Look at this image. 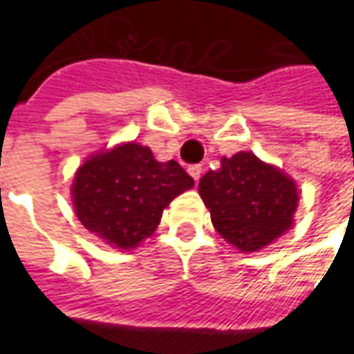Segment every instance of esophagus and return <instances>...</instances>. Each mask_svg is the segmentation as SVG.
<instances>
[{
    "label": "esophagus",
    "mask_w": 354,
    "mask_h": 354,
    "mask_svg": "<svg viewBox=\"0 0 354 354\" xmlns=\"http://www.w3.org/2000/svg\"><path fill=\"white\" fill-rule=\"evenodd\" d=\"M189 175H191L195 181H198L201 175H203V167H201V165H191V167H189Z\"/></svg>",
    "instance_id": "esophagus-1"
}]
</instances>
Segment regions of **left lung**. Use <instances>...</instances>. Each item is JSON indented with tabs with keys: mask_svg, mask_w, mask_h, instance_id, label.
<instances>
[{
	"mask_svg": "<svg viewBox=\"0 0 354 354\" xmlns=\"http://www.w3.org/2000/svg\"><path fill=\"white\" fill-rule=\"evenodd\" d=\"M218 234L242 252H256L292 226L297 209L295 183L254 153L223 157L221 169L198 181Z\"/></svg>",
	"mask_w": 354,
	"mask_h": 354,
	"instance_id": "left-lung-1",
	"label": "left lung"
}]
</instances>
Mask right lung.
Instances as JSON below:
<instances>
[{
	"label": "right lung",
	"mask_w": 354,
	"mask_h": 354,
	"mask_svg": "<svg viewBox=\"0 0 354 354\" xmlns=\"http://www.w3.org/2000/svg\"><path fill=\"white\" fill-rule=\"evenodd\" d=\"M193 187L177 163H159L149 147L118 145L76 171L73 198L78 221L118 248H133L151 236L163 209Z\"/></svg>",
	"instance_id": "right-lung-1"
}]
</instances>
